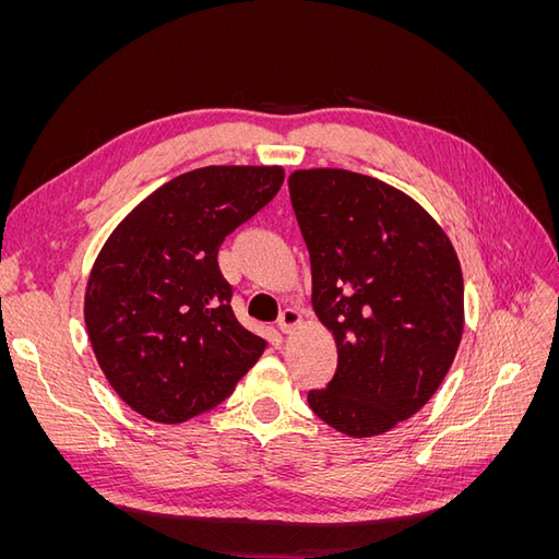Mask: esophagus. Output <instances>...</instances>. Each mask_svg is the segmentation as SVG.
Wrapping results in <instances>:
<instances>
[{
    "label": "esophagus",
    "mask_w": 559,
    "mask_h": 559,
    "mask_svg": "<svg viewBox=\"0 0 559 559\" xmlns=\"http://www.w3.org/2000/svg\"><path fill=\"white\" fill-rule=\"evenodd\" d=\"M300 310L298 308H286L282 314H280V319H277V329L282 331V333H292L298 324H300Z\"/></svg>",
    "instance_id": "34e87169"
}]
</instances>
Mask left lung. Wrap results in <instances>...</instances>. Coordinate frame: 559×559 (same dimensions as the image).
I'll return each instance as SVG.
<instances>
[{
  "label": "left lung",
  "instance_id": "obj_1",
  "mask_svg": "<svg viewBox=\"0 0 559 559\" xmlns=\"http://www.w3.org/2000/svg\"><path fill=\"white\" fill-rule=\"evenodd\" d=\"M289 195L310 251L312 308L337 345L312 413L368 438L425 405L464 329V280L443 228L394 186L335 167L296 170Z\"/></svg>",
  "mask_w": 559,
  "mask_h": 559
}]
</instances>
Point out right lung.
Here are the masks:
<instances>
[{
    "instance_id": "add662e5",
    "label": "right lung",
    "mask_w": 559,
    "mask_h": 559,
    "mask_svg": "<svg viewBox=\"0 0 559 559\" xmlns=\"http://www.w3.org/2000/svg\"><path fill=\"white\" fill-rule=\"evenodd\" d=\"M282 181L277 165L200 167L163 183L109 235L83 314L99 368L134 413L179 425L230 396L259 361L265 341L235 319L216 253Z\"/></svg>"
}]
</instances>
